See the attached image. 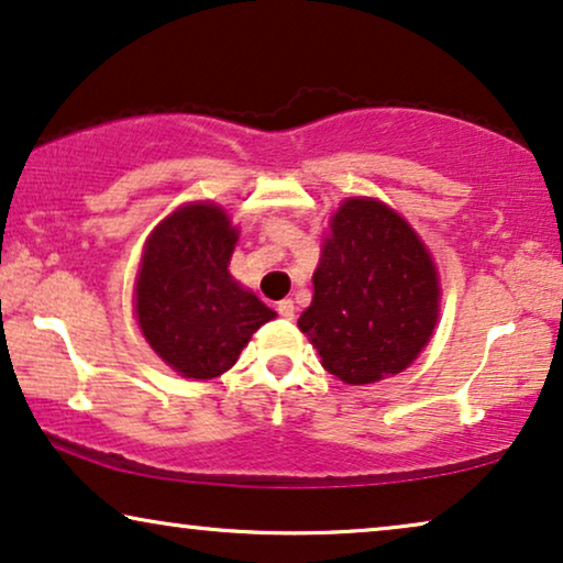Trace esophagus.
Instances as JSON below:
<instances>
[{"mask_svg": "<svg viewBox=\"0 0 563 563\" xmlns=\"http://www.w3.org/2000/svg\"><path fill=\"white\" fill-rule=\"evenodd\" d=\"M276 310H279L284 320H295V302H291V299H282V302L276 305Z\"/></svg>", "mask_w": 563, "mask_h": 563, "instance_id": "1", "label": "esophagus"}]
</instances>
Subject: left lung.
I'll list each match as a JSON object with an SVG mask.
<instances>
[{"instance_id": "obj_1", "label": "left lung", "mask_w": 563, "mask_h": 563, "mask_svg": "<svg viewBox=\"0 0 563 563\" xmlns=\"http://www.w3.org/2000/svg\"><path fill=\"white\" fill-rule=\"evenodd\" d=\"M312 284L297 325L325 372L345 384L405 372L433 335L435 264L410 222L379 199L351 197L338 207Z\"/></svg>"}]
</instances>
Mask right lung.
<instances>
[{"label":"right lung","mask_w":563,"mask_h":563,"mask_svg":"<svg viewBox=\"0 0 563 563\" xmlns=\"http://www.w3.org/2000/svg\"><path fill=\"white\" fill-rule=\"evenodd\" d=\"M238 230L210 202L184 205L148 235L135 279L141 333L174 372L214 379L276 312L228 272Z\"/></svg>","instance_id":"right-lung-1"}]
</instances>
